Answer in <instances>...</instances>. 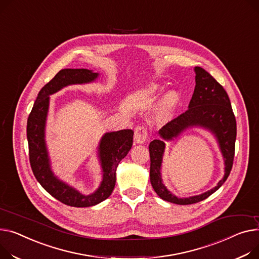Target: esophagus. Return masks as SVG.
Segmentation results:
<instances>
[{
    "label": "esophagus",
    "mask_w": 259,
    "mask_h": 259,
    "mask_svg": "<svg viewBox=\"0 0 259 259\" xmlns=\"http://www.w3.org/2000/svg\"><path fill=\"white\" fill-rule=\"evenodd\" d=\"M148 137V130L144 125H139L134 130V140L137 144H144Z\"/></svg>",
    "instance_id": "esophagus-1"
}]
</instances>
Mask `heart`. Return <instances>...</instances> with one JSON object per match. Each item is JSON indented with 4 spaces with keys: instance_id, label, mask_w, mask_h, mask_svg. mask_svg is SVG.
<instances>
[{
    "instance_id": "heart-1",
    "label": "heart",
    "mask_w": 259,
    "mask_h": 259,
    "mask_svg": "<svg viewBox=\"0 0 259 259\" xmlns=\"http://www.w3.org/2000/svg\"><path fill=\"white\" fill-rule=\"evenodd\" d=\"M178 101V95L176 93H170L166 96L165 101H164V108L169 109L173 107Z\"/></svg>"
}]
</instances>
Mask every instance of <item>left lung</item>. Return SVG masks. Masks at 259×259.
Returning a JSON list of instances; mask_svg holds the SVG:
<instances>
[{
    "mask_svg": "<svg viewBox=\"0 0 259 259\" xmlns=\"http://www.w3.org/2000/svg\"><path fill=\"white\" fill-rule=\"evenodd\" d=\"M196 88L189 102L188 109L169 120L160 130L159 135L164 140H171L178 136L184 129L191 126H202L211 130L219 141L223 156L225 158V176L218 185L202 195L179 199L171 195L163 185L160 176V166L164 143L160 140H154L149 145L150 152V181L154 191L163 200L188 205L198 203L212 195L228 178L235 152L236 120L232 111L229 97L223 86L204 68L195 67Z\"/></svg>",
    "mask_w": 259,
    "mask_h": 259,
    "instance_id": "left-lung-1",
    "label": "left lung"
}]
</instances>
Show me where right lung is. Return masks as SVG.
Masks as SVG:
<instances>
[{
    "label": "right lung",
    "instance_id": "1",
    "mask_svg": "<svg viewBox=\"0 0 259 259\" xmlns=\"http://www.w3.org/2000/svg\"><path fill=\"white\" fill-rule=\"evenodd\" d=\"M97 77V73L86 68H64L59 71L38 93L27 122L29 160L34 176L51 196L73 207H90L104 201L111 195L115 185L116 167L128 154L133 144L134 132L131 129L110 132L103 136L99 153L104 174L101 186L93 195L84 196L80 194L52 174L45 144V123L49 108V95L58 92L66 85L92 82Z\"/></svg>",
    "mask_w": 259,
    "mask_h": 259
}]
</instances>
